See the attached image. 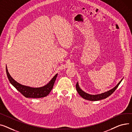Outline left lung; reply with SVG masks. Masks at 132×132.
Masks as SVG:
<instances>
[{
    "label": "left lung",
    "instance_id": "8db88e82",
    "mask_svg": "<svg viewBox=\"0 0 132 132\" xmlns=\"http://www.w3.org/2000/svg\"><path fill=\"white\" fill-rule=\"evenodd\" d=\"M123 78L117 84V85L116 86L112 88L111 89L108 90L107 92H105L104 93H102L98 94H95V95H92V94H89L87 93H86L82 90L80 87H79V83L78 82H77L76 84V89L77 92H78V94L84 99L85 100H87L89 101H99V100H101L104 98H107L108 97H109L110 95H111L115 91V90L117 88L119 84L122 80Z\"/></svg>",
    "mask_w": 132,
    "mask_h": 132
}]
</instances>
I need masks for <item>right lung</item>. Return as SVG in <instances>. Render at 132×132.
Wrapping results in <instances>:
<instances>
[{
	"instance_id": "add662e5",
	"label": "right lung",
	"mask_w": 132,
	"mask_h": 132,
	"mask_svg": "<svg viewBox=\"0 0 132 132\" xmlns=\"http://www.w3.org/2000/svg\"><path fill=\"white\" fill-rule=\"evenodd\" d=\"M6 71L10 83L23 96L28 98H41L47 96L52 90L57 76V73L53 77V78L48 83L44 85V86L40 87H32L22 85L15 81L8 71L7 66H6Z\"/></svg>"
}]
</instances>
